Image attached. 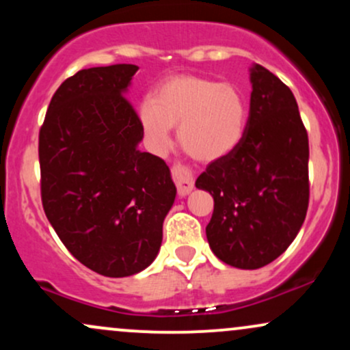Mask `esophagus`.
<instances>
[{"instance_id": "obj_1", "label": "esophagus", "mask_w": 350, "mask_h": 350, "mask_svg": "<svg viewBox=\"0 0 350 350\" xmlns=\"http://www.w3.org/2000/svg\"><path fill=\"white\" fill-rule=\"evenodd\" d=\"M171 174L176 183V187H178V194L180 198L187 196L189 192L194 189V178H192L191 171H189L187 167L180 166V164H174V166L171 167Z\"/></svg>"}]
</instances>
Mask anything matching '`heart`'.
<instances>
[{
  "label": "heart",
  "mask_w": 350,
  "mask_h": 350,
  "mask_svg": "<svg viewBox=\"0 0 350 350\" xmlns=\"http://www.w3.org/2000/svg\"><path fill=\"white\" fill-rule=\"evenodd\" d=\"M138 120L151 150L163 151L179 124L180 148L198 161L211 163L226 158L243 139L248 105L234 83L183 74L164 80L152 98L143 100Z\"/></svg>",
  "instance_id": "1"
}]
</instances>
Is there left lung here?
<instances>
[{"label":"left lung","instance_id":"left-lung-1","mask_svg":"<svg viewBox=\"0 0 350 350\" xmlns=\"http://www.w3.org/2000/svg\"><path fill=\"white\" fill-rule=\"evenodd\" d=\"M243 139L196 180L211 192L206 227L219 260L242 270L271 263L296 239L309 204L308 133L293 92L260 64L250 69Z\"/></svg>","mask_w":350,"mask_h":350}]
</instances>
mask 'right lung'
I'll return each mask as SVG.
<instances>
[{
  "label": "right lung",
  "mask_w": 350,
  "mask_h": 350,
  "mask_svg": "<svg viewBox=\"0 0 350 350\" xmlns=\"http://www.w3.org/2000/svg\"><path fill=\"white\" fill-rule=\"evenodd\" d=\"M136 70H79L55 90L39 131L47 220L80 263L110 278L150 267L176 199L166 163L138 150L143 130L124 97Z\"/></svg>",
  "instance_id": "add662e5"
}]
</instances>
